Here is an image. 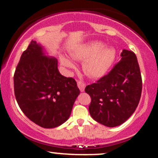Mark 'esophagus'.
I'll list each match as a JSON object with an SVG mask.
<instances>
[{"instance_id": "34e87169", "label": "esophagus", "mask_w": 158, "mask_h": 158, "mask_svg": "<svg viewBox=\"0 0 158 158\" xmlns=\"http://www.w3.org/2000/svg\"><path fill=\"white\" fill-rule=\"evenodd\" d=\"M77 85H78V88H79V90H80L81 92L84 91L85 88V85L82 82V81H77Z\"/></svg>"}]
</instances>
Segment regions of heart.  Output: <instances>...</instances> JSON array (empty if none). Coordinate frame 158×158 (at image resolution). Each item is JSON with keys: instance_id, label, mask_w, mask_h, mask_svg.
<instances>
[{"instance_id": "obj_1", "label": "heart", "mask_w": 158, "mask_h": 158, "mask_svg": "<svg viewBox=\"0 0 158 158\" xmlns=\"http://www.w3.org/2000/svg\"><path fill=\"white\" fill-rule=\"evenodd\" d=\"M102 47V43L99 41H91L74 49L70 52V56L74 60H85L83 69L88 76L100 77L106 73L115 57L113 49ZM60 61L64 68H73V61L68 58L61 56Z\"/></svg>"}]
</instances>
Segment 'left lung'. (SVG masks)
I'll return each instance as SVG.
<instances>
[{
    "instance_id": "obj_1",
    "label": "left lung",
    "mask_w": 158,
    "mask_h": 158,
    "mask_svg": "<svg viewBox=\"0 0 158 158\" xmlns=\"http://www.w3.org/2000/svg\"><path fill=\"white\" fill-rule=\"evenodd\" d=\"M121 59L107 75L88 85L90 116L108 127L123 124L135 111L142 92V77L135 52L123 50Z\"/></svg>"
}]
</instances>
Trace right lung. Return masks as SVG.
Masks as SVG:
<instances>
[{
  "instance_id": "obj_1",
  "label": "right lung",
  "mask_w": 158,
  "mask_h": 158,
  "mask_svg": "<svg viewBox=\"0 0 158 158\" xmlns=\"http://www.w3.org/2000/svg\"><path fill=\"white\" fill-rule=\"evenodd\" d=\"M14 90L23 113L45 128L68 120L80 93L75 79L61 75L57 59L45 56L35 41L21 56L14 74Z\"/></svg>"
}]
</instances>
